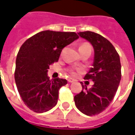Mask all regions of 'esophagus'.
Wrapping results in <instances>:
<instances>
[{"mask_svg": "<svg viewBox=\"0 0 135 135\" xmlns=\"http://www.w3.org/2000/svg\"><path fill=\"white\" fill-rule=\"evenodd\" d=\"M68 82H70V83H71V82H74V80L72 79H68Z\"/></svg>", "mask_w": 135, "mask_h": 135, "instance_id": "esophagus-1", "label": "esophagus"}]
</instances>
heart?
<instances>
[{"label":"heart","mask_w":135,"mask_h":135,"mask_svg":"<svg viewBox=\"0 0 135 135\" xmlns=\"http://www.w3.org/2000/svg\"><path fill=\"white\" fill-rule=\"evenodd\" d=\"M79 50L80 53H82L83 51H86V50L91 52V45L88 42H84L80 45ZM81 71V69H67L68 72L73 76H76L77 71Z\"/></svg>","instance_id":"1"}]
</instances>
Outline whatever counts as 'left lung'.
<instances>
[{
    "label": "left lung",
    "instance_id": "1",
    "mask_svg": "<svg viewBox=\"0 0 135 135\" xmlns=\"http://www.w3.org/2000/svg\"><path fill=\"white\" fill-rule=\"evenodd\" d=\"M78 35L93 46V67L84 79L93 81L94 85L88 89L80 82L83 90L74 96V102L85 115H98L109 105L118 90L122 78L120 58L113 45L99 34L86 31Z\"/></svg>",
    "mask_w": 135,
    "mask_h": 135
}]
</instances>
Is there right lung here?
I'll return each mask as SVG.
<instances>
[{
	"label": "right lung",
	"mask_w": 135,
	"mask_h": 135,
	"mask_svg": "<svg viewBox=\"0 0 135 135\" xmlns=\"http://www.w3.org/2000/svg\"><path fill=\"white\" fill-rule=\"evenodd\" d=\"M78 38L75 32L45 30L22 44L16 56L14 78L20 97L30 110L43 113L56 105L59 90L67 81L50 79L47 69L59 61L62 49Z\"/></svg>",
	"instance_id": "1"
}]
</instances>
